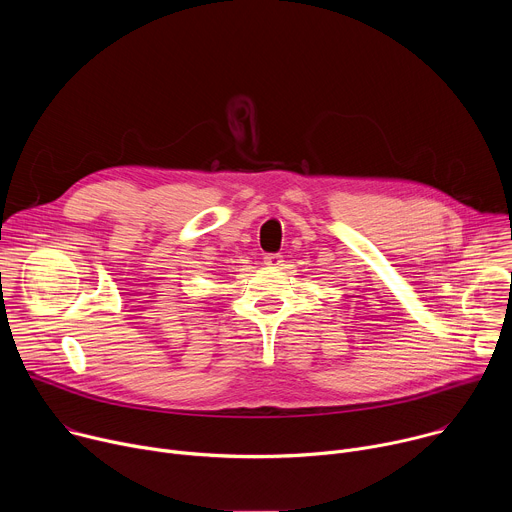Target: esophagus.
I'll list each match as a JSON object with an SVG mask.
<instances>
[{
	"label": "esophagus",
	"mask_w": 512,
	"mask_h": 512,
	"mask_svg": "<svg viewBox=\"0 0 512 512\" xmlns=\"http://www.w3.org/2000/svg\"><path fill=\"white\" fill-rule=\"evenodd\" d=\"M281 263H283L281 255H267V257H265V265H267V267H279Z\"/></svg>",
	"instance_id": "esophagus-1"
}]
</instances>
